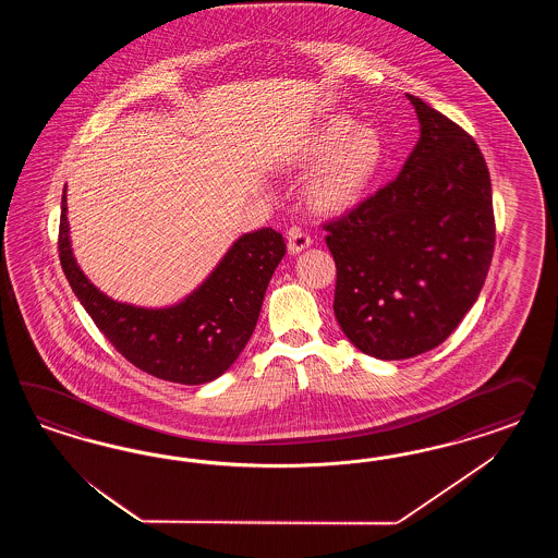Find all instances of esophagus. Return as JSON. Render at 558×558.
Segmentation results:
<instances>
[{
  "label": "esophagus",
  "instance_id": "obj_1",
  "mask_svg": "<svg viewBox=\"0 0 558 558\" xmlns=\"http://www.w3.org/2000/svg\"><path fill=\"white\" fill-rule=\"evenodd\" d=\"M311 243H313V239L306 235L304 231H301V229H292V231L288 233V254H301L306 247H311Z\"/></svg>",
  "mask_w": 558,
  "mask_h": 558
}]
</instances>
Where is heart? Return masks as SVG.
I'll use <instances>...</instances> for the list:
<instances>
[{"label": "heart", "mask_w": 558, "mask_h": 558, "mask_svg": "<svg viewBox=\"0 0 558 558\" xmlns=\"http://www.w3.org/2000/svg\"><path fill=\"white\" fill-rule=\"evenodd\" d=\"M385 161L383 136L350 120L325 124L299 157V166L318 163L304 186L308 206L319 215H341L366 198Z\"/></svg>", "instance_id": "obj_1"}]
</instances>
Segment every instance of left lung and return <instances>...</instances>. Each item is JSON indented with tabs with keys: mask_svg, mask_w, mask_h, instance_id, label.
<instances>
[{
	"mask_svg": "<svg viewBox=\"0 0 558 558\" xmlns=\"http://www.w3.org/2000/svg\"><path fill=\"white\" fill-rule=\"evenodd\" d=\"M420 141L401 173L325 225L338 268L333 311L364 354L434 350L476 303L495 247L489 169L473 136L407 94Z\"/></svg>",
	"mask_w": 558,
	"mask_h": 558,
	"instance_id": "8db88e82",
	"label": "left lung"
}]
</instances>
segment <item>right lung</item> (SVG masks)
Masks as SVG:
<instances>
[{"instance_id":"right-lung-1","label":"right lung","mask_w":558,"mask_h":558,"mask_svg":"<svg viewBox=\"0 0 558 558\" xmlns=\"http://www.w3.org/2000/svg\"><path fill=\"white\" fill-rule=\"evenodd\" d=\"M65 192L59 259L69 287L106 339L138 371L169 383L204 385L229 371L254 333L271 274L287 254L282 235L266 227L239 236L180 303L161 308L119 303L94 287L75 262Z\"/></svg>"}]
</instances>
